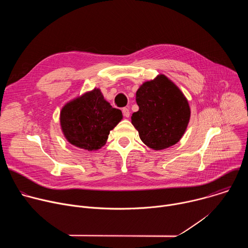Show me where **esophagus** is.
Returning <instances> with one entry per match:
<instances>
[{
	"mask_svg": "<svg viewBox=\"0 0 248 248\" xmlns=\"http://www.w3.org/2000/svg\"><path fill=\"white\" fill-rule=\"evenodd\" d=\"M123 114L125 118H129V115H130V112H129V109L128 108H124L123 109Z\"/></svg>",
	"mask_w": 248,
	"mask_h": 248,
	"instance_id": "esophagus-1",
	"label": "esophagus"
}]
</instances>
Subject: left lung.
<instances>
[{"label": "left lung", "mask_w": 248, "mask_h": 248, "mask_svg": "<svg viewBox=\"0 0 248 248\" xmlns=\"http://www.w3.org/2000/svg\"><path fill=\"white\" fill-rule=\"evenodd\" d=\"M139 110L131 124L142 142L153 150H163L178 143L185 134L190 107L182 90L164 75L145 81L136 91Z\"/></svg>", "instance_id": "obj_1"}]
</instances>
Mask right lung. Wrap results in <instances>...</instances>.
Here are the masks:
<instances>
[{"label":"right lung","mask_w":248,"mask_h":248,"mask_svg":"<svg viewBox=\"0 0 248 248\" xmlns=\"http://www.w3.org/2000/svg\"><path fill=\"white\" fill-rule=\"evenodd\" d=\"M122 120L121 110L113 108L99 88L68 101L60 113L61 129L65 139L87 151L101 149L110 131Z\"/></svg>","instance_id":"right-lung-1"}]
</instances>
